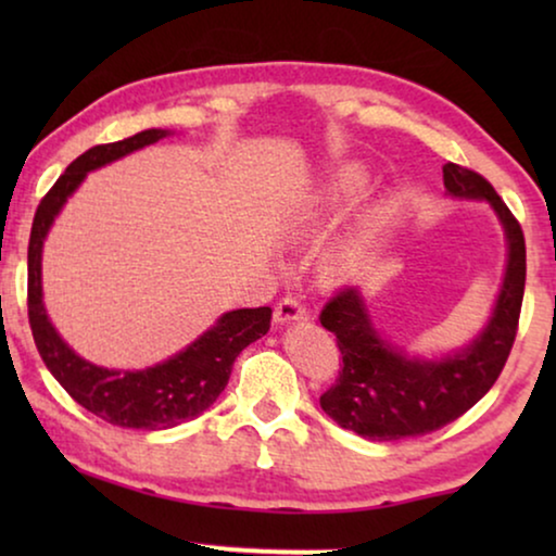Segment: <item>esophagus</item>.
Here are the masks:
<instances>
[{
  "mask_svg": "<svg viewBox=\"0 0 556 556\" xmlns=\"http://www.w3.org/2000/svg\"><path fill=\"white\" fill-rule=\"evenodd\" d=\"M276 324H291V321H301V318L308 316L306 303H301L295 295H286V299L278 301L276 306Z\"/></svg>",
  "mask_w": 556,
  "mask_h": 556,
  "instance_id": "34e87169",
  "label": "esophagus"
}]
</instances>
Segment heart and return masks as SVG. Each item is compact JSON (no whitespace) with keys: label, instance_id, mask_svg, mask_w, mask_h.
<instances>
[{"label":"heart","instance_id":"heart-1","mask_svg":"<svg viewBox=\"0 0 556 556\" xmlns=\"http://www.w3.org/2000/svg\"><path fill=\"white\" fill-rule=\"evenodd\" d=\"M362 189V177L352 169H344L333 181L329 189V200L331 202H341V200H352V197Z\"/></svg>","mask_w":556,"mask_h":556}]
</instances>
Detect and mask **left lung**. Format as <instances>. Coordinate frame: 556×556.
Returning a JSON list of instances; mask_svg holds the SVG:
<instances>
[{"label":"left lung","instance_id":"1","mask_svg":"<svg viewBox=\"0 0 556 556\" xmlns=\"http://www.w3.org/2000/svg\"><path fill=\"white\" fill-rule=\"evenodd\" d=\"M443 181L455 197L491 202L504 223L508 238L504 288L481 337L466 352L443 362L407 359L371 329L356 288L333 291L318 321L337 337L341 369L337 382L321 394V407L341 428L367 440L415 438L458 420L496 382L519 331L527 283V242L519 219L478 172L445 164Z\"/></svg>","mask_w":556,"mask_h":556}]
</instances>
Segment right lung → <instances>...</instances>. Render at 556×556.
<instances>
[{
	"label": "right lung",
	"instance_id": "1",
	"mask_svg": "<svg viewBox=\"0 0 556 556\" xmlns=\"http://www.w3.org/2000/svg\"><path fill=\"white\" fill-rule=\"evenodd\" d=\"M164 136L162 128H149L131 139L101 143L75 159L37 204L27 248V316L42 362L80 407L105 422L136 430H166L200 417L227 387L232 364L242 349L268 333L273 316L268 306L230 311L185 352L141 371L96 367L80 359L52 329L42 306L40 280L42 240L52 219L90 169L149 147Z\"/></svg>",
	"mask_w": 556,
	"mask_h": 556
}]
</instances>
